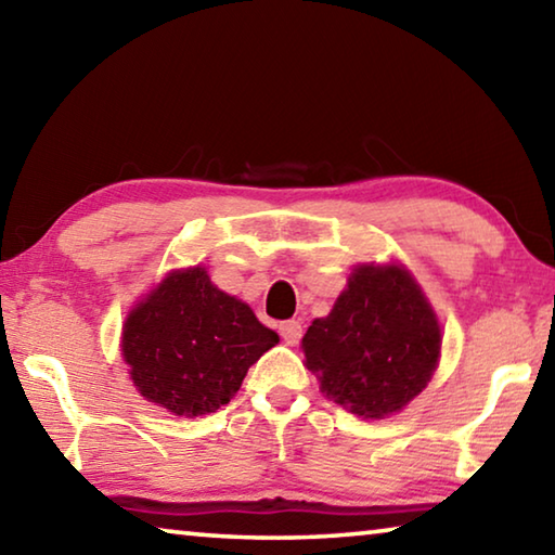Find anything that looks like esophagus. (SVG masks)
<instances>
[{
	"instance_id": "esophagus-1",
	"label": "esophagus",
	"mask_w": 555,
	"mask_h": 555,
	"mask_svg": "<svg viewBox=\"0 0 555 555\" xmlns=\"http://www.w3.org/2000/svg\"><path fill=\"white\" fill-rule=\"evenodd\" d=\"M279 333H281V340H284L286 345H298L300 335H304V325H300L298 321H286L279 325Z\"/></svg>"
}]
</instances>
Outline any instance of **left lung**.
<instances>
[{
    "instance_id": "obj_1",
    "label": "left lung",
    "mask_w": 555,
    "mask_h": 555,
    "mask_svg": "<svg viewBox=\"0 0 555 555\" xmlns=\"http://www.w3.org/2000/svg\"><path fill=\"white\" fill-rule=\"evenodd\" d=\"M321 391L364 418L401 411L426 389L440 357V325L401 264H360L333 311L300 340Z\"/></svg>"
}]
</instances>
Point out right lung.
Wrapping results in <instances>:
<instances>
[{
  "label": "right lung",
  "instance_id": "right-lung-1",
  "mask_svg": "<svg viewBox=\"0 0 555 555\" xmlns=\"http://www.w3.org/2000/svg\"><path fill=\"white\" fill-rule=\"evenodd\" d=\"M276 343L279 335L203 267L171 271L121 327V354L139 393L185 418L224 406Z\"/></svg>",
  "mask_w": 555,
  "mask_h": 555
}]
</instances>
